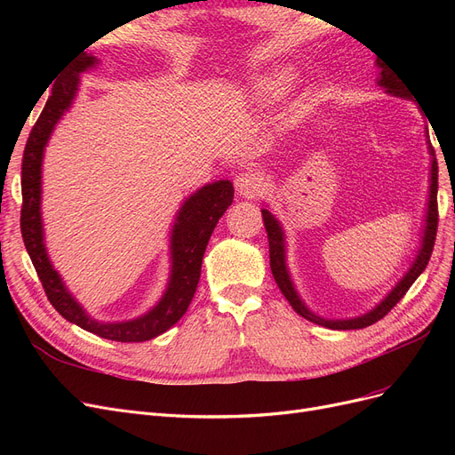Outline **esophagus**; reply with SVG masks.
Returning a JSON list of instances; mask_svg holds the SVG:
<instances>
[{
	"label": "esophagus",
	"instance_id": "34e87169",
	"mask_svg": "<svg viewBox=\"0 0 455 455\" xmlns=\"http://www.w3.org/2000/svg\"><path fill=\"white\" fill-rule=\"evenodd\" d=\"M264 186H266L264 178H261V176L256 174V172H252V171H244V172H241V174L235 178V191H237V196L246 197V199H251V197L258 196L259 191L264 189Z\"/></svg>",
	"mask_w": 455,
	"mask_h": 455
}]
</instances>
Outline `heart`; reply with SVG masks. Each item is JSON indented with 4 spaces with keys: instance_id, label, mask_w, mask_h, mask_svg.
Segmentation results:
<instances>
[{
    "instance_id": "heart-1",
    "label": "heart",
    "mask_w": 455,
    "mask_h": 455,
    "mask_svg": "<svg viewBox=\"0 0 455 455\" xmlns=\"http://www.w3.org/2000/svg\"><path fill=\"white\" fill-rule=\"evenodd\" d=\"M275 84H277V81H275V79H271V81H264V84H261V87H264V89H271Z\"/></svg>"
}]
</instances>
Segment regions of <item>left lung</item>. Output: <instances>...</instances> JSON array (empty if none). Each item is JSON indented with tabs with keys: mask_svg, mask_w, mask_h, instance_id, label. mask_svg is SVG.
I'll list each match as a JSON object with an SVG mask.
<instances>
[{
	"mask_svg": "<svg viewBox=\"0 0 455 455\" xmlns=\"http://www.w3.org/2000/svg\"><path fill=\"white\" fill-rule=\"evenodd\" d=\"M378 68H379V79L378 85L385 87L389 94L395 96H410L408 94V87H404L401 76L396 72H393L391 68L385 66L381 60H376ZM429 134V132H427ZM431 144V142H429ZM429 154H431V184H429V204H427V220H425V231H423V239H421V246L419 252L414 259V264L410 266V269L406 271L404 277L398 281L393 291L385 296L379 304L361 315V316H353V319H323V316L315 315L313 311H309V307L301 301V298L298 296L294 283L291 279V273H288L286 267V249H284V231L279 224V220L275 218L267 209L261 211V216H264V226L267 231V241H269V264H271V271L277 286L281 288V292L284 294V298L288 299V304L292 306V309L304 316V319L316 323L326 328L332 330H359V328H366L370 324L378 323L379 319H383L398 301L403 299V296L408 292V288L414 284V281L423 273V269L429 264V258L433 254V246H435V237H436V226H438V204H436V191H438V163L435 157V149L433 146H429Z\"/></svg>",
	"mask_w": 455,
	"mask_h": 455,
	"instance_id": "8db88e82",
	"label": "left lung"
}]
</instances>
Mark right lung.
Wrapping results in <instances>:
<instances>
[{
	"label": "right lung",
	"instance_id": "obj_1",
	"mask_svg": "<svg viewBox=\"0 0 455 455\" xmlns=\"http://www.w3.org/2000/svg\"><path fill=\"white\" fill-rule=\"evenodd\" d=\"M99 64V59L85 51L66 68V72L54 81L52 92L37 117L28 136V142L22 156V211L20 231L24 246L28 251L37 277L45 288V294L52 307L66 321H70L91 334L112 341H148L182 319L191 299L197 291L201 277V264L206 244L212 235L218 220L224 216L228 206L233 203V184L229 180H218L197 189L188 197L178 211L171 235V277L167 291L157 301L154 309L132 321L102 323L77 304V299L68 292L59 271L52 267L44 243V224H41V163L44 151L51 139L54 125L60 121L64 112L70 109L79 85V74L87 72Z\"/></svg>",
	"mask_w": 455,
	"mask_h": 455
}]
</instances>
